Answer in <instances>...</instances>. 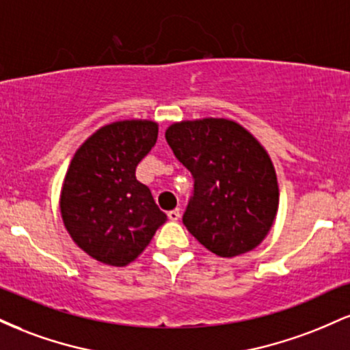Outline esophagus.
Here are the masks:
<instances>
[{"instance_id": "1", "label": "esophagus", "mask_w": 350, "mask_h": 350, "mask_svg": "<svg viewBox=\"0 0 350 350\" xmlns=\"http://www.w3.org/2000/svg\"><path fill=\"white\" fill-rule=\"evenodd\" d=\"M167 217H170V220H172V222H176V220H179L180 211L179 208H172V211L167 212Z\"/></svg>"}]
</instances>
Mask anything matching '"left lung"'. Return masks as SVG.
Listing matches in <instances>:
<instances>
[{"label": "left lung", "instance_id": "8db88e82", "mask_svg": "<svg viewBox=\"0 0 350 350\" xmlns=\"http://www.w3.org/2000/svg\"><path fill=\"white\" fill-rule=\"evenodd\" d=\"M164 136L194 178L183 215L187 230L224 258L258 247L280 204L275 166L262 143L228 118L184 120Z\"/></svg>", "mask_w": 350, "mask_h": 350}]
</instances>
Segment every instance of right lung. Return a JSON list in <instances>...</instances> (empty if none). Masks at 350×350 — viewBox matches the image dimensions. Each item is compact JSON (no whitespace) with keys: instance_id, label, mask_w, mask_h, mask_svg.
<instances>
[{"instance_id":"1","label":"right lung","mask_w":350,"mask_h":350,"mask_svg":"<svg viewBox=\"0 0 350 350\" xmlns=\"http://www.w3.org/2000/svg\"><path fill=\"white\" fill-rule=\"evenodd\" d=\"M156 139V122L122 120L98 128L72 158L60 191V215L77 247L100 263L135 262L167 220L135 176Z\"/></svg>"}]
</instances>
